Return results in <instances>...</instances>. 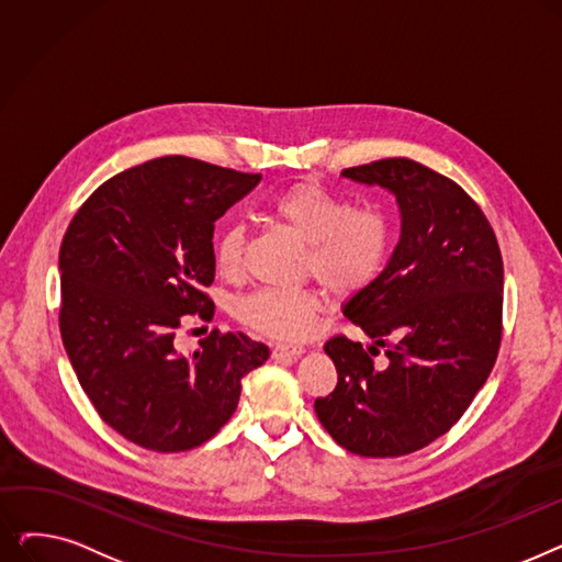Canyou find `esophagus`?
I'll list each match as a JSON object with an SVG mask.
<instances>
[{
  "instance_id": "1",
  "label": "esophagus",
  "mask_w": 562,
  "mask_h": 562,
  "mask_svg": "<svg viewBox=\"0 0 562 562\" xmlns=\"http://www.w3.org/2000/svg\"><path fill=\"white\" fill-rule=\"evenodd\" d=\"M305 348L301 344H276L273 346V358H299L303 356Z\"/></svg>"
}]
</instances>
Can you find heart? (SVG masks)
<instances>
[{"instance_id": "1", "label": "heart", "mask_w": 562, "mask_h": 562, "mask_svg": "<svg viewBox=\"0 0 562 562\" xmlns=\"http://www.w3.org/2000/svg\"><path fill=\"white\" fill-rule=\"evenodd\" d=\"M266 212L307 241L305 269L337 293L364 289L378 278L392 248V223L378 206H350L318 182H296L278 191ZM246 229L225 227L214 246L216 269L236 278L244 269ZM321 310L312 289H257L234 303V318L255 333L296 341L312 333Z\"/></svg>"}]
</instances>
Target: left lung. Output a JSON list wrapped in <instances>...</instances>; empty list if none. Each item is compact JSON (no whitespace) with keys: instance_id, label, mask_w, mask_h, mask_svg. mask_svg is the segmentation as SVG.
Masks as SVG:
<instances>
[{"instance_id":"1","label":"left lung","mask_w":562,"mask_h":562,"mask_svg":"<svg viewBox=\"0 0 562 562\" xmlns=\"http://www.w3.org/2000/svg\"><path fill=\"white\" fill-rule=\"evenodd\" d=\"M341 175L396 195L401 239L344 305L373 346L326 341L337 387L314 409L346 451L398 458L449 432L485 385L504 330V261L483 210L449 177L405 157ZM375 345L389 346L387 368L372 367Z\"/></svg>"}]
</instances>
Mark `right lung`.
<instances>
[{"instance_id": "obj_1", "label": "right lung", "mask_w": 562, "mask_h": 562, "mask_svg": "<svg viewBox=\"0 0 562 562\" xmlns=\"http://www.w3.org/2000/svg\"><path fill=\"white\" fill-rule=\"evenodd\" d=\"M261 175L191 157H159L113 175L70 221L58 271V328L98 415L157 453L212 439L234 415L241 378L269 346L214 330L193 352L175 346L187 314L214 316V223Z\"/></svg>"}]
</instances>
